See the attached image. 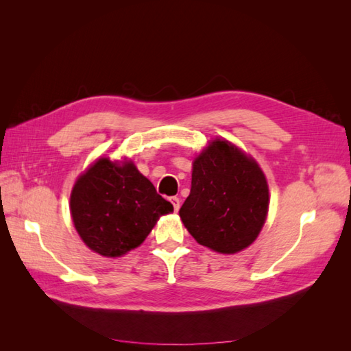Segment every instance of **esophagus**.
Returning a JSON list of instances; mask_svg holds the SVG:
<instances>
[{
  "label": "esophagus",
  "instance_id": "obj_1",
  "mask_svg": "<svg viewBox=\"0 0 351 351\" xmlns=\"http://www.w3.org/2000/svg\"><path fill=\"white\" fill-rule=\"evenodd\" d=\"M169 200H171V204H173V206H174V210L177 212V210L180 209V199H178L177 196H173Z\"/></svg>",
  "mask_w": 351,
  "mask_h": 351
}]
</instances>
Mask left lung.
I'll return each mask as SVG.
<instances>
[{"label": "left lung", "mask_w": 351, "mask_h": 351, "mask_svg": "<svg viewBox=\"0 0 351 351\" xmlns=\"http://www.w3.org/2000/svg\"><path fill=\"white\" fill-rule=\"evenodd\" d=\"M268 206V183L258 162L215 139L195 159L192 189L178 214L202 246L232 254L256 240Z\"/></svg>", "instance_id": "left-lung-1"}]
</instances>
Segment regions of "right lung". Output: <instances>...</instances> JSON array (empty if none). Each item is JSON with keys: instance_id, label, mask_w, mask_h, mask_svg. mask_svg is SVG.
Here are the masks:
<instances>
[{"instance_id": "1", "label": "right lung", "mask_w": 351, "mask_h": 351, "mask_svg": "<svg viewBox=\"0 0 351 351\" xmlns=\"http://www.w3.org/2000/svg\"><path fill=\"white\" fill-rule=\"evenodd\" d=\"M70 210L80 239L107 258H120L145 241L161 215L174 208L132 161L99 158L74 184Z\"/></svg>"}]
</instances>
